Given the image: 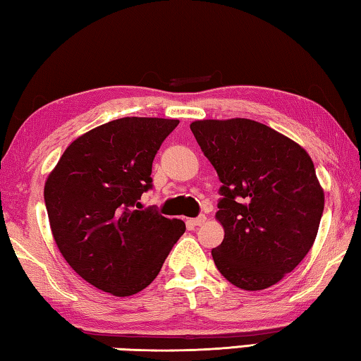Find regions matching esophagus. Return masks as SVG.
Returning <instances> with one entry per match:
<instances>
[{"mask_svg":"<svg viewBox=\"0 0 361 361\" xmlns=\"http://www.w3.org/2000/svg\"><path fill=\"white\" fill-rule=\"evenodd\" d=\"M207 221V216L205 215H199L197 218H192V219H189V224L192 226V228H195V226H202L204 223Z\"/></svg>","mask_w":361,"mask_h":361,"instance_id":"34e87169","label":"esophagus"}]
</instances>
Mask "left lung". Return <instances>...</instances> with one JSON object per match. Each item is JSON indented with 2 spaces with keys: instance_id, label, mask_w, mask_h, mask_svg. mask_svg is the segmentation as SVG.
I'll use <instances>...</instances> for the list:
<instances>
[{
  "instance_id": "obj_1",
  "label": "left lung",
  "mask_w": 361,
  "mask_h": 361,
  "mask_svg": "<svg viewBox=\"0 0 361 361\" xmlns=\"http://www.w3.org/2000/svg\"><path fill=\"white\" fill-rule=\"evenodd\" d=\"M191 130L215 167L221 276L242 290L276 285L312 248L325 195L310 156L288 137L252 119H204Z\"/></svg>"
}]
</instances>
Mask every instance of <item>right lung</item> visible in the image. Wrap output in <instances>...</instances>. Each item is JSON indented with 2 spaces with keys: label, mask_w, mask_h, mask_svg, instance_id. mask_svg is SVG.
I'll return each instance as SVG.
<instances>
[{
  "label": "right lung",
  "mask_w": 361,
  "mask_h": 361,
  "mask_svg": "<svg viewBox=\"0 0 361 361\" xmlns=\"http://www.w3.org/2000/svg\"><path fill=\"white\" fill-rule=\"evenodd\" d=\"M178 119L121 118L76 138L44 186L49 223L60 253L85 282L130 296L157 277L181 219L142 209L152 161Z\"/></svg>",
  "instance_id": "right-lung-1"
}]
</instances>
